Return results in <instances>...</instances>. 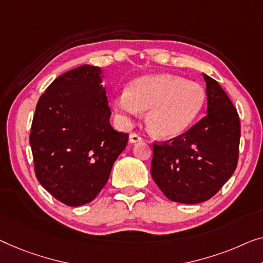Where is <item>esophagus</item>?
Returning a JSON list of instances; mask_svg holds the SVG:
<instances>
[{
  "label": "esophagus",
  "mask_w": 263,
  "mask_h": 263,
  "mask_svg": "<svg viewBox=\"0 0 263 263\" xmlns=\"http://www.w3.org/2000/svg\"><path fill=\"white\" fill-rule=\"evenodd\" d=\"M130 143L131 144H135V143H138V142H142V137L139 135H137V133H131L130 135Z\"/></svg>",
  "instance_id": "34e87169"
}]
</instances>
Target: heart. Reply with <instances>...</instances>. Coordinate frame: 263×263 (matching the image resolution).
<instances>
[{
	"mask_svg": "<svg viewBox=\"0 0 263 263\" xmlns=\"http://www.w3.org/2000/svg\"><path fill=\"white\" fill-rule=\"evenodd\" d=\"M205 103V91L195 81L171 74L145 76L132 80L113 101L120 119L128 123L147 111L146 126L160 139L177 138L193 126Z\"/></svg>",
	"mask_w": 263,
	"mask_h": 263,
	"instance_id": "heart-1",
	"label": "heart"
}]
</instances>
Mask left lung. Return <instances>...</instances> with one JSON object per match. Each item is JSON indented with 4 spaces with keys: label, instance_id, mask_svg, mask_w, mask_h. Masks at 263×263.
Returning <instances> with one entry per match:
<instances>
[{
    "label": "left lung",
    "instance_id": "left-lung-1",
    "mask_svg": "<svg viewBox=\"0 0 263 263\" xmlns=\"http://www.w3.org/2000/svg\"><path fill=\"white\" fill-rule=\"evenodd\" d=\"M206 84V116L184 135L154 144L151 176L170 201L205 202L232 177L237 165L241 125L236 108L216 80Z\"/></svg>",
    "mask_w": 263,
    "mask_h": 263
}]
</instances>
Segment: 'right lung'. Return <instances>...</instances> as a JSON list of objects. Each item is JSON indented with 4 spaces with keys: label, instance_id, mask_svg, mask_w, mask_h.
I'll return each instance as SVG.
<instances>
[{
    "label": "right lung",
    "instance_id": "right-lung-1",
    "mask_svg": "<svg viewBox=\"0 0 263 263\" xmlns=\"http://www.w3.org/2000/svg\"><path fill=\"white\" fill-rule=\"evenodd\" d=\"M103 78L101 68L91 65L61 74L40 97L31 123L37 181L69 206L97 197L128 140L109 124Z\"/></svg>",
    "mask_w": 263,
    "mask_h": 263
}]
</instances>
